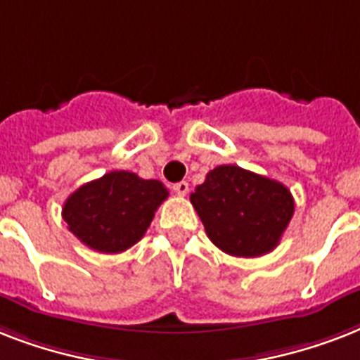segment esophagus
Returning <instances> with one entry per match:
<instances>
[{
    "label": "esophagus",
    "instance_id": "esophagus-1",
    "mask_svg": "<svg viewBox=\"0 0 360 360\" xmlns=\"http://www.w3.org/2000/svg\"><path fill=\"white\" fill-rule=\"evenodd\" d=\"M172 188H174L175 194H179V196H186V194H188V183H186V181H179V183H175Z\"/></svg>",
    "mask_w": 360,
    "mask_h": 360
}]
</instances>
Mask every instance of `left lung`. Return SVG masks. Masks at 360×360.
<instances>
[{"label":"left lung","mask_w":360,"mask_h":360,"mask_svg":"<svg viewBox=\"0 0 360 360\" xmlns=\"http://www.w3.org/2000/svg\"><path fill=\"white\" fill-rule=\"evenodd\" d=\"M191 202L209 239L237 257L274 250L295 211L288 186L233 164L211 169Z\"/></svg>","instance_id":"1"}]
</instances>
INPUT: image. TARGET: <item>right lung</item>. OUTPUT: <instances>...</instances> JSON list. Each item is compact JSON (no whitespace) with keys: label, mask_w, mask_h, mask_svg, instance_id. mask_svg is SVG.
Listing matches in <instances>:
<instances>
[{"label":"right lung","mask_w":360,"mask_h":360,"mask_svg":"<svg viewBox=\"0 0 360 360\" xmlns=\"http://www.w3.org/2000/svg\"><path fill=\"white\" fill-rule=\"evenodd\" d=\"M168 188L157 179H141L132 172H110L89 181L67 198L63 220L93 250L117 254L146 236Z\"/></svg>","instance_id":"add662e5"}]
</instances>
